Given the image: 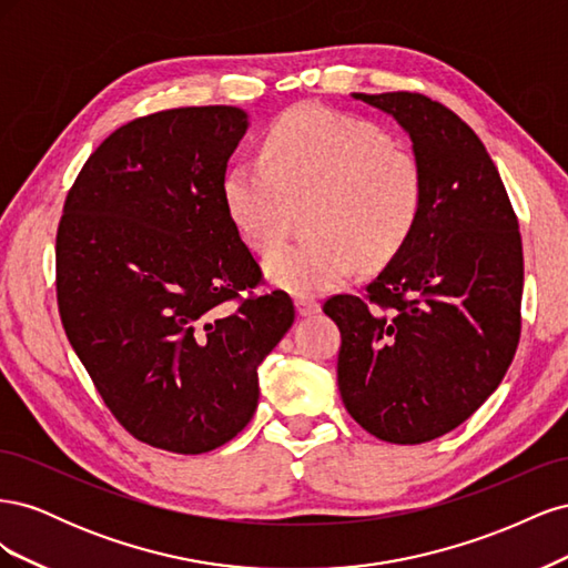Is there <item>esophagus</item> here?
Masks as SVG:
<instances>
[{
    "instance_id": "1",
    "label": "esophagus",
    "mask_w": 568,
    "mask_h": 568,
    "mask_svg": "<svg viewBox=\"0 0 568 568\" xmlns=\"http://www.w3.org/2000/svg\"><path fill=\"white\" fill-rule=\"evenodd\" d=\"M296 311H298L301 317H313V315L320 313V303L315 298L301 296V298H296Z\"/></svg>"
}]
</instances>
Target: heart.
Returning a JSON list of instances; mask_svg holds the SVG:
<instances>
[{
    "label": "heart",
    "mask_w": 568,
    "mask_h": 568,
    "mask_svg": "<svg viewBox=\"0 0 568 568\" xmlns=\"http://www.w3.org/2000/svg\"><path fill=\"white\" fill-rule=\"evenodd\" d=\"M263 163H232L222 203L242 242L280 244L288 205H305V232L265 261V277L296 296L341 284L357 261L374 267L400 251L419 217L422 173L407 151L365 120L324 106H296L267 130Z\"/></svg>",
    "instance_id": "1"
}]
</instances>
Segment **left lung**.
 <instances>
[{
	"label": "left lung",
	"mask_w": 568,
	"mask_h": 568,
	"mask_svg": "<svg viewBox=\"0 0 568 568\" xmlns=\"http://www.w3.org/2000/svg\"><path fill=\"white\" fill-rule=\"evenodd\" d=\"M351 97L409 136L422 209L367 298L324 303L341 329L338 390L365 432L417 445L467 422L511 363L521 332L519 222L484 142L450 109L409 92Z\"/></svg>",
	"instance_id": "left-lung-1"
}]
</instances>
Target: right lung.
<instances>
[{
  "label": "right lung",
  "instance_id": "obj_1",
  "mask_svg": "<svg viewBox=\"0 0 568 568\" xmlns=\"http://www.w3.org/2000/svg\"><path fill=\"white\" fill-rule=\"evenodd\" d=\"M251 125L236 106L136 118L68 192L57 294L68 341L115 419L153 448L201 455L257 407V367L294 324L284 291L230 301L261 267L222 203Z\"/></svg>",
  "mask_w": 568,
  "mask_h": 568
}]
</instances>
